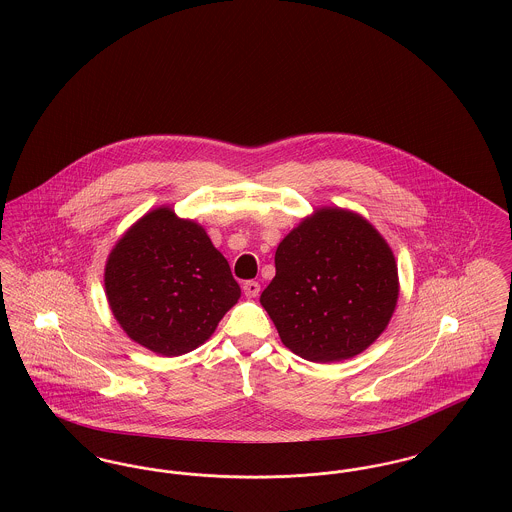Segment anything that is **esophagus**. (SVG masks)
Instances as JSON below:
<instances>
[{"label": "esophagus", "instance_id": "34e87169", "mask_svg": "<svg viewBox=\"0 0 512 512\" xmlns=\"http://www.w3.org/2000/svg\"><path fill=\"white\" fill-rule=\"evenodd\" d=\"M243 292L247 298H257L261 292V284L255 280H247V282H243Z\"/></svg>", "mask_w": 512, "mask_h": 512}]
</instances>
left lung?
Returning a JSON list of instances; mask_svg holds the SVG:
<instances>
[{
  "label": "left lung",
  "mask_w": 512,
  "mask_h": 512,
  "mask_svg": "<svg viewBox=\"0 0 512 512\" xmlns=\"http://www.w3.org/2000/svg\"><path fill=\"white\" fill-rule=\"evenodd\" d=\"M276 275L261 294L280 341L312 362H337L368 349L394 314V253L362 216L321 208L284 237Z\"/></svg>",
  "instance_id": "1"
}]
</instances>
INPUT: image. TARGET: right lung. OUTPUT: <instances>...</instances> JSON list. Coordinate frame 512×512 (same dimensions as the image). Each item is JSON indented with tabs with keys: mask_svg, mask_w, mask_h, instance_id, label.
I'll return each instance as SVG.
<instances>
[{
	"mask_svg": "<svg viewBox=\"0 0 512 512\" xmlns=\"http://www.w3.org/2000/svg\"><path fill=\"white\" fill-rule=\"evenodd\" d=\"M105 292L124 333L161 356L195 351L241 296L204 228L167 206L118 239L105 267Z\"/></svg>",
	"mask_w": 512,
	"mask_h": 512,
	"instance_id": "obj_1",
	"label": "right lung"
}]
</instances>
